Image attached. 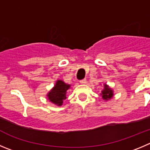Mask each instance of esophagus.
Returning a JSON list of instances; mask_svg holds the SVG:
<instances>
[{
    "mask_svg": "<svg viewBox=\"0 0 150 150\" xmlns=\"http://www.w3.org/2000/svg\"><path fill=\"white\" fill-rule=\"evenodd\" d=\"M80 83H86V78H83V79L81 80V81H80Z\"/></svg>",
    "mask_w": 150,
    "mask_h": 150,
    "instance_id": "1",
    "label": "esophagus"
}]
</instances>
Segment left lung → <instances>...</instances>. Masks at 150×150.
<instances>
[{
    "label": "left lung",
    "mask_w": 150,
    "mask_h": 150,
    "mask_svg": "<svg viewBox=\"0 0 150 150\" xmlns=\"http://www.w3.org/2000/svg\"><path fill=\"white\" fill-rule=\"evenodd\" d=\"M102 97L105 100H107V99H110L113 96L112 90L110 88H109V86L107 85L104 84V89L102 91Z\"/></svg>",
    "instance_id": "left-lung-1"
}]
</instances>
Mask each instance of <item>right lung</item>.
<instances>
[{
    "instance_id": "obj_1",
    "label": "right lung",
    "mask_w": 150,
    "mask_h": 150,
    "mask_svg": "<svg viewBox=\"0 0 150 150\" xmlns=\"http://www.w3.org/2000/svg\"><path fill=\"white\" fill-rule=\"evenodd\" d=\"M69 87L70 85L66 84L62 81H58L54 87L47 95L48 98L52 103L61 106L63 103V100L67 98L66 92Z\"/></svg>"
}]
</instances>
